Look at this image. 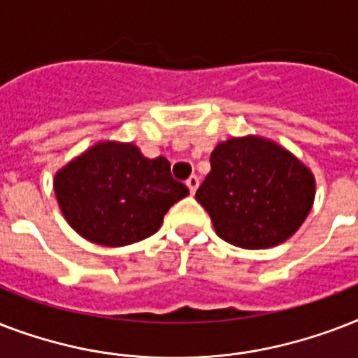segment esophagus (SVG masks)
Here are the masks:
<instances>
[{
  "label": "esophagus",
  "instance_id": "34e87169",
  "mask_svg": "<svg viewBox=\"0 0 358 358\" xmlns=\"http://www.w3.org/2000/svg\"><path fill=\"white\" fill-rule=\"evenodd\" d=\"M185 184H187V187H189V191H191V195H193V193L196 191V187H199V184H201V180H199V176H195V174H193V176H189V178H187V182H185Z\"/></svg>",
  "mask_w": 358,
  "mask_h": 358
}]
</instances>
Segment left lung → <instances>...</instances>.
<instances>
[{
  "mask_svg": "<svg viewBox=\"0 0 358 358\" xmlns=\"http://www.w3.org/2000/svg\"><path fill=\"white\" fill-rule=\"evenodd\" d=\"M210 165L195 199L224 241L241 249H269L292 238L308 217L316 178L273 139L230 137L213 148Z\"/></svg>",
  "mask_w": 358,
  "mask_h": 358,
  "instance_id": "left-lung-1",
  "label": "left lung"
}]
</instances>
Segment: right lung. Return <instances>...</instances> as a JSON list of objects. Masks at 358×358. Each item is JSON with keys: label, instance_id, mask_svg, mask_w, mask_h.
<instances>
[{"label": "right lung", "instance_id": "add662e5", "mask_svg": "<svg viewBox=\"0 0 358 358\" xmlns=\"http://www.w3.org/2000/svg\"><path fill=\"white\" fill-rule=\"evenodd\" d=\"M53 191L66 223L103 247L137 243L159 230L174 202L189 195L163 156L134 143L98 141L55 173Z\"/></svg>", "mask_w": 358, "mask_h": 358}]
</instances>
